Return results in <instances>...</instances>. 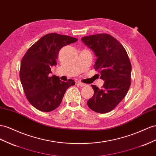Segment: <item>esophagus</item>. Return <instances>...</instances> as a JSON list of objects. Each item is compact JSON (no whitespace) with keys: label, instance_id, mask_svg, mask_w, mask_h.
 I'll return each instance as SVG.
<instances>
[{"label":"esophagus","instance_id":"obj_1","mask_svg":"<svg viewBox=\"0 0 156 156\" xmlns=\"http://www.w3.org/2000/svg\"><path fill=\"white\" fill-rule=\"evenodd\" d=\"M77 84H78L79 86H81V87H85L87 85L86 84H84V83H81V82H77Z\"/></svg>","mask_w":156,"mask_h":156}]
</instances>
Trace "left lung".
Listing matches in <instances>:
<instances>
[{
    "label": "left lung",
    "mask_w": 156,
    "mask_h": 156,
    "mask_svg": "<svg viewBox=\"0 0 156 156\" xmlns=\"http://www.w3.org/2000/svg\"><path fill=\"white\" fill-rule=\"evenodd\" d=\"M81 41L97 57L94 68L104 81L101 89L92 85L94 95L87 105L95 112L108 113L125 98L130 87L131 64L128 54L118 41L106 33L84 37Z\"/></svg>",
    "instance_id": "obj_1"
}]
</instances>
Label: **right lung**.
I'll use <instances>...</instances> for the list:
<instances>
[{"mask_svg": "<svg viewBox=\"0 0 156 156\" xmlns=\"http://www.w3.org/2000/svg\"><path fill=\"white\" fill-rule=\"evenodd\" d=\"M77 41L69 36L49 33L33 44L23 57L20 81L27 100L36 109L53 111L60 105L67 89L75 85L72 79L64 82L56 75L49 77V74L51 67L56 66L60 49Z\"/></svg>", "mask_w": 156, "mask_h": 156, "instance_id": "1", "label": "right lung"}]
</instances>
